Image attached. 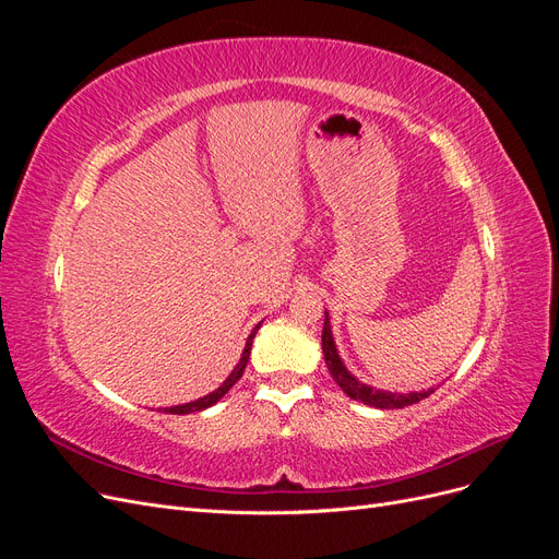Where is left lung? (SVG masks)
<instances>
[{
  "instance_id": "1",
  "label": "left lung",
  "mask_w": 559,
  "mask_h": 559,
  "mask_svg": "<svg viewBox=\"0 0 559 559\" xmlns=\"http://www.w3.org/2000/svg\"><path fill=\"white\" fill-rule=\"evenodd\" d=\"M321 349H324V359L326 366L331 370L333 380L341 384L343 392L354 399L361 401L366 405H373V408H382V411H392V408H405V405H413L421 399H427L433 389L429 392H413V394H392V392H382V389H373L364 382H359L354 376H349V370L343 366L341 357H337V349L333 343V333H331V321H329V312L324 319V331H321Z\"/></svg>"
}]
</instances>
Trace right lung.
Segmentation results:
<instances>
[{"instance_id":"add662e5","label":"right lung","mask_w":559,"mask_h":559,"mask_svg":"<svg viewBox=\"0 0 559 559\" xmlns=\"http://www.w3.org/2000/svg\"><path fill=\"white\" fill-rule=\"evenodd\" d=\"M261 326V324H259ZM259 326L251 331V335L247 337V345H245V352H242V359H240V364L233 368V373L228 376V380L216 389V392H212V394H207V396H202V399H198V401H193V403H183V405H175V408H165V413H170V415H189V413H198V411H205V408H210V405H214L218 399H222L228 389L238 382L240 378H242V373H245V368H247V361H249V352H251V343H253V335H257V331H259Z\"/></svg>"}]
</instances>
